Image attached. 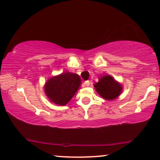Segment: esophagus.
I'll return each mask as SVG.
<instances>
[{
	"label": "esophagus",
	"mask_w": 160,
	"mask_h": 160,
	"mask_svg": "<svg viewBox=\"0 0 160 160\" xmlns=\"http://www.w3.org/2000/svg\"><path fill=\"white\" fill-rule=\"evenodd\" d=\"M83 84L85 86H89V85H90V81H89V80H87V81L84 82Z\"/></svg>",
	"instance_id": "esophagus-1"
}]
</instances>
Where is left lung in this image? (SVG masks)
Wrapping results in <instances>:
<instances>
[{
  "instance_id": "left-lung-1",
  "label": "left lung",
  "mask_w": 160,
  "mask_h": 160,
  "mask_svg": "<svg viewBox=\"0 0 160 160\" xmlns=\"http://www.w3.org/2000/svg\"><path fill=\"white\" fill-rule=\"evenodd\" d=\"M94 87L99 94L108 100L116 99L122 91L121 85L110 75H105L99 78V82L94 84Z\"/></svg>"
}]
</instances>
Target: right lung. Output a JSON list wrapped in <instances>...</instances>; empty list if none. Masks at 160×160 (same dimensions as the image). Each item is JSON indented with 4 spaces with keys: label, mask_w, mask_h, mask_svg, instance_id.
Instances as JSON below:
<instances>
[{
    "label": "right lung",
    "mask_w": 160,
    "mask_h": 160,
    "mask_svg": "<svg viewBox=\"0 0 160 160\" xmlns=\"http://www.w3.org/2000/svg\"><path fill=\"white\" fill-rule=\"evenodd\" d=\"M80 86V76L67 72L48 80L44 86V91L50 101L57 105H65L74 97Z\"/></svg>",
    "instance_id": "add662e5"
}]
</instances>
